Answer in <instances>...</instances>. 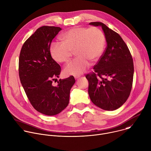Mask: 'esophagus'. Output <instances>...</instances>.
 Masks as SVG:
<instances>
[{
	"label": "esophagus",
	"mask_w": 151,
	"mask_h": 151,
	"mask_svg": "<svg viewBox=\"0 0 151 151\" xmlns=\"http://www.w3.org/2000/svg\"><path fill=\"white\" fill-rule=\"evenodd\" d=\"M74 77H75V79H78L79 78H80V77H81V75H75V76H74Z\"/></svg>",
	"instance_id": "1"
}]
</instances>
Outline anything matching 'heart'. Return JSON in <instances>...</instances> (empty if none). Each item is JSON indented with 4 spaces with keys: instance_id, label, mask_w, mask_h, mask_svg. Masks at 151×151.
Masks as SVG:
<instances>
[{
    "instance_id": "heart-1",
    "label": "heart",
    "mask_w": 151,
    "mask_h": 151,
    "mask_svg": "<svg viewBox=\"0 0 151 151\" xmlns=\"http://www.w3.org/2000/svg\"><path fill=\"white\" fill-rule=\"evenodd\" d=\"M63 42H53L50 46L52 58L58 63H66L73 51L77 56L65 68L67 75H80L90 66V61H98L103 54L106 38L103 31L92 27H75L60 35Z\"/></svg>"
}]
</instances>
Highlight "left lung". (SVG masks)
<instances>
[{
	"label": "left lung",
	"mask_w": 151,
	"mask_h": 151,
	"mask_svg": "<svg viewBox=\"0 0 151 151\" xmlns=\"http://www.w3.org/2000/svg\"><path fill=\"white\" fill-rule=\"evenodd\" d=\"M89 25L101 27L106 50L96 65L95 73L87 75L91 101L104 110L113 111L127 99L132 87L134 67L129 50L120 35L102 22Z\"/></svg>",
	"instance_id": "left-lung-1"
}]
</instances>
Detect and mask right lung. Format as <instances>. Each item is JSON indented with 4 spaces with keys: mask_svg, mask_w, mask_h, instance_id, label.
I'll list each match as a JSON object with an SVG mask.
<instances>
[{
    "mask_svg": "<svg viewBox=\"0 0 151 151\" xmlns=\"http://www.w3.org/2000/svg\"><path fill=\"white\" fill-rule=\"evenodd\" d=\"M61 29L49 26L38 28L23 44L19 58V75L26 95L33 107L47 116L56 115L68 106L75 83L70 76L59 79L56 86L52 84L61 68L52 58L50 46Z\"/></svg>",
    "mask_w": 151,
    "mask_h": 151,
    "instance_id": "obj_1",
    "label": "right lung"
}]
</instances>
